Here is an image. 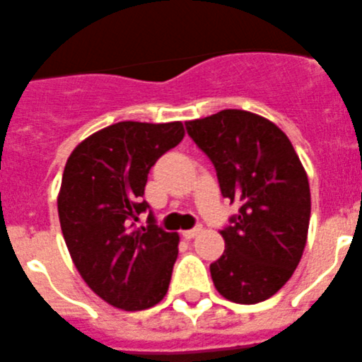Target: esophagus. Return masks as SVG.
<instances>
[{
	"instance_id": "34e87169",
	"label": "esophagus",
	"mask_w": 362,
	"mask_h": 362,
	"mask_svg": "<svg viewBox=\"0 0 362 362\" xmlns=\"http://www.w3.org/2000/svg\"><path fill=\"white\" fill-rule=\"evenodd\" d=\"M200 232H202L200 227L192 228V230H184V232H182V238H184V239H194L197 235H200Z\"/></svg>"
}]
</instances>
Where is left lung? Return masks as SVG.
Wrapping results in <instances>:
<instances>
[{"label": "left lung", "instance_id": "obj_1", "mask_svg": "<svg viewBox=\"0 0 362 362\" xmlns=\"http://www.w3.org/2000/svg\"><path fill=\"white\" fill-rule=\"evenodd\" d=\"M185 127L214 164L223 197L239 204L221 230L225 252L211 264L212 282L230 302H264L291 279L305 248V170L288 135L259 114L227 109Z\"/></svg>", "mask_w": 362, "mask_h": 362}]
</instances>
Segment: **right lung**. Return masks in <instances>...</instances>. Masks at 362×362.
<instances>
[{"mask_svg": "<svg viewBox=\"0 0 362 362\" xmlns=\"http://www.w3.org/2000/svg\"><path fill=\"white\" fill-rule=\"evenodd\" d=\"M182 121H121L94 132L71 151L60 184L59 219L83 282L123 310L157 305L168 293L178 234L148 218L137 227L151 165L184 139Z\"/></svg>", "mask_w": 362, "mask_h": 362, "instance_id": "add662e5", "label": "right lung"}]
</instances>
